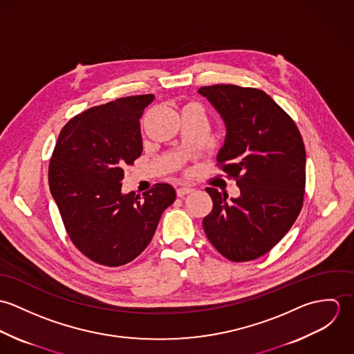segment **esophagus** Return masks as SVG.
I'll return each mask as SVG.
<instances>
[{"instance_id":"34e87169","label":"esophagus","mask_w":354,"mask_h":354,"mask_svg":"<svg viewBox=\"0 0 354 354\" xmlns=\"http://www.w3.org/2000/svg\"><path fill=\"white\" fill-rule=\"evenodd\" d=\"M194 189L192 188H189V187H181V188H177V196L178 198H184L185 195H188V194H191Z\"/></svg>"}]
</instances>
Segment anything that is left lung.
<instances>
[{
  "instance_id": "obj_1",
  "label": "left lung",
  "mask_w": 354,
  "mask_h": 354,
  "mask_svg": "<svg viewBox=\"0 0 354 354\" xmlns=\"http://www.w3.org/2000/svg\"><path fill=\"white\" fill-rule=\"evenodd\" d=\"M226 124L218 166L236 180L240 198L205 188L212 209L203 227L215 250L232 261L271 251L303 208L305 146L293 118L264 91L234 84L199 90Z\"/></svg>"
}]
</instances>
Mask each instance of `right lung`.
Listing matches in <instances>:
<instances>
[{"instance_id": "add662e5", "label": "right lung", "mask_w": 354, "mask_h": 354, "mask_svg": "<svg viewBox=\"0 0 354 354\" xmlns=\"http://www.w3.org/2000/svg\"><path fill=\"white\" fill-rule=\"evenodd\" d=\"M152 94L107 102L72 117L49 163V187L73 245L106 267L132 261L151 243L162 212L176 201L158 183L140 195L121 194L124 167L142 155L139 120Z\"/></svg>"}]
</instances>
